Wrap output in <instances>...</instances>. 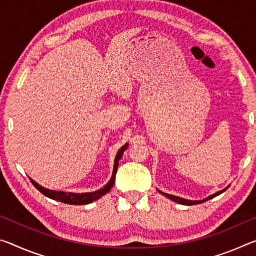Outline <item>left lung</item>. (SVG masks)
I'll use <instances>...</instances> for the list:
<instances>
[{
	"mask_svg": "<svg viewBox=\"0 0 256 256\" xmlns=\"http://www.w3.org/2000/svg\"><path fill=\"white\" fill-rule=\"evenodd\" d=\"M229 186H226L224 189H222V190H220V192H216V194H210V196L206 197V198H204V200H186V198L178 197V196H174V194H165V192H160V190H158V189H157V190H158V192H160L162 194H164L165 197H168V200H173V202H178V204H182V205H194V204H200V202H204L208 200H212V198H214L216 196H218V194H222L223 192H226V190L228 189Z\"/></svg>",
	"mask_w": 256,
	"mask_h": 256,
	"instance_id": "8db88e82",
	"label": "left lung"
}]
</instances>
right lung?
I'll return each mask as SVG.
<instances>
[{"label":"right lung","instance_id":"1","mask_svg":"<svg viewBox=\"0 0 256 256\" xmlns=\"http://www.w3.org/2000/svg\"><path fill=\"white\" fill-rule=\"evenodd\" d=\"M128 147V144H125L123 147H120V149L117 152L115 160H114V168H112V174L110 180L108 181L107 184H104L102 188H100L96 192H56V190H51L48 188H44L40 184H38V182L34 181L33 179H30L32 184H34V186L38 192H42L44 196H46L51 200L62 202H66V204H70V205H85V204H90V202H94L96 200H99L100 197H102L104 194H106L109 190L112 188L114 184H115V176H116V172H117V168H118V163L120 160L123 156V154L126 148Z\"/></svg>","mask_w":256,"mask_h":256}]
</instances>
